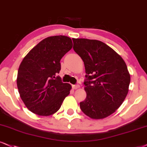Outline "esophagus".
Returning <instances> with one entry per match:
<instances>
[{"label": "esophagus", "mask_w": 147, "mask_h": 147, "mask_svg": "<svg viewBox=\"0 0 147 147\" xmlns=\"http://www.w3.org/2000/svg\"><path fill=\"white\" fill-rule=\"evenodd\" d=\"M72 88H73L74 89H78V88H80V85H78V84L72 85Z\"/></svg>", "instance_id": "1"}]
</instances>
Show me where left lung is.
Returning a JSON list of instances; mask_svg holds the SVG:
<instances>
[{
  "label": "left lung",
  "mask_w": 147,
  "mask_h": 147,
  "mask_svg": "<svg viewBox=\"0 0 147 147\" xmlns=\"http://www.w3.org/2000/svg\"><path fill=\"white\" fill-rule=\"evenodd\" d=\"M72 40L86 74V97L80 103L81 110L93 119H104L121 106L127 95L130 74L127 65L119 54L102 41Z\"/></svg>",
  "instance_id": "8db88e82"
}]
</instances>
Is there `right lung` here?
Listing matches in <instances>:
<instances>
[{"mask_svg": "<svg viewBox=\"0 0 147 147\" xmlns=\"http://www.w3.org/2000/svg\"><path fill=\"white\" fill-rule=\"evenodd\" d=\"M73 46L64 35L48 37L24 58L18 71L17 86L24 104L37 115L50 116L60 109L71 86L56 76L60 61Z\"/></svg>", "mask_w": 147, "mask_h": 147, "instance_id": "obj_1", "label": "right lung"}]
</instances>
